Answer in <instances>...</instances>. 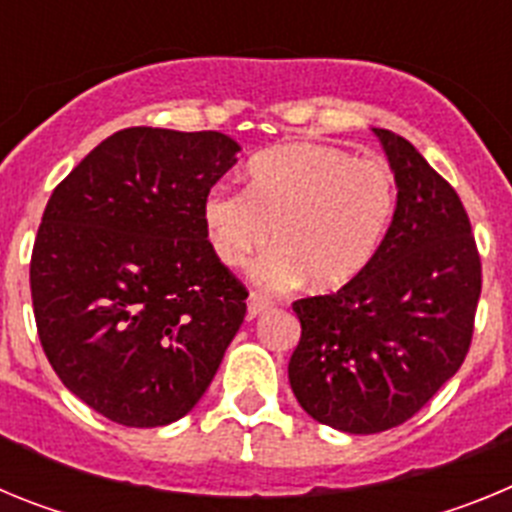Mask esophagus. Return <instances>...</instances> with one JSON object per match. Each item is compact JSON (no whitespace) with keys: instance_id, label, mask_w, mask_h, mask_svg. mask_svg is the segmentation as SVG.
Here are the masks:
<instances>
[{"instance_id":"34e87169","label":"esophagus","mask_w":512,"mask_h":512,"mask_svg":"<svg viewBox=\"0 0 512 512\" xmlns=\"http://www.w3.org/2000/svg\"><path fill=\"white\" fill-rule=\"evenodd\" d=\"M271 302L266 300L264 295H256V292H251L248 295V318H256V315H261L264 310H269Z\"/></svg>"}]
</instances>
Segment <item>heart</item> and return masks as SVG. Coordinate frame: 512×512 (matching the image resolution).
<instances>
[{
  "label": "heart",
  "instance_id": "b5f03b06",
  "mask_svg": "<svg viewBox=\"0 0 512 512\" xmlns=\"http://www.w3.org/2000/svg\"><path fill=\"white\" fill-rule=\"evenodd\" d=\"M395 212V176L379 161L341 148L284 143L246 166V192L215 189L202 205L207 241L220 264L241 269L277 246L256 277L269 287L305 279L315 292L354 282L377 253Z\"/></svg>",
  "mask_w": 512,
  "mask_h": 512
}]
</instances>
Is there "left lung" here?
<instances>
[{
    "label": "left lung",
    "instance_id": "8db88e82",
    "mask_svg": "<svg viewBox=\"0 0 512 512\" xmlns=\"http://www.w3.org/2000/svg\"><path fill=\"white\" fill-rule=\"evenodd\" d=\"M397 184L369 266L333 295L292 305L302 336L289 384L310 418L390 431L449 382L469 351L482 264L459 194L400 135L374 128Z\"/></svg>",
    "mask_w": 512,
    "mask_h": 512
}]
</instances>
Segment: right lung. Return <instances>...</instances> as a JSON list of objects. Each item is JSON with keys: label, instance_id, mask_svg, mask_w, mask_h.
<instances>
[{"label": "right lung", "instance_id": "right-lung-1", "mask_svg": "<svg viewBox=\"0 0 512 512\" xmlns=\"http://www.w3.org/2000/svg\"><path fill=\"white\" fill-rule=\"evenodd\" d=\"M238 151L215 130H120L45 205L30 261L40 343L69 392L112 423L184 418L246 318V287L202 223Z\"/></svg>", "mask_w": 512, "mask_h": 512}]
</instances>
